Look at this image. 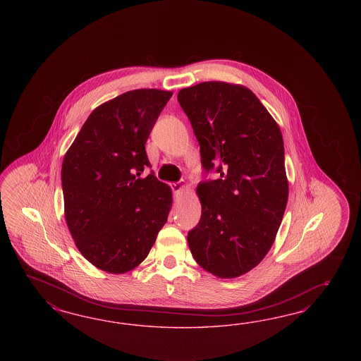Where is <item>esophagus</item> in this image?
<instances>
[{"mask_svg": "<svg viewBox=\"0 0 361 361\" xmlns=\"http://www.w3.org/2000/svg\"><path fill=\"white\" fill-rule=\"evenodd\" d=\"M171 186H172V190H173L175 193H180V192L185 188V184H184V183H173Z\"/></svg>", "mask_w": 361, "mask_h": 361, "instance_id": "obj_1", "label": "esophagus"}]
</instances>
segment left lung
Wrapping results in <instances>:
<instances>
[{"label": "left lung", "mask_w": 361, "mask_h": 361, "mask_svg": "<svg viewBox=\"0 0 361 361\" xmlns=\"http://www.w3.org/2000/svg\"><path fill=\"white\" fill-rule=\"evenodd\" d=\"M207 173L197 186L201 219L188 233L196 262L219 278L254 269L273 246L288 198L283 137L249 88L202 82L180 90Z\"/></svg>", "instance_id": "obj_1"}]
</instances>
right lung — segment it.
<instances>
[{"instance_id": "1", "label": "right lung", "mask_w": 361, "mask_h": 361, "mask_svg": "<svg viewBox=\"0 0 361 361\" xmlns=\"http://www.w3.org/2000/svg\"><path fill=\"white\" fill-rule=\"evenodd\" d=\"M173 92L140 88L94 109L62 164L65 217L78 250L103 271H131L147 258L172 207L145 142Z\"/></svg>"}]
</instances>
